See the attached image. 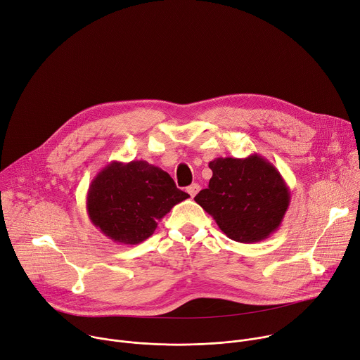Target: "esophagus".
Listing matches in <instances>:
<instances>
[{
	"label": "esophagus",
	"mask_w": 360,
	"mask_h": 360,
	"mask_svg": "<svg viewBox=\"0 0 360 360\" xmlns=\"http://www.w3.org/2000/svg\"><path fill=\"white\" fill-rule=\"evenodd\" d=\"M198 190H200V186H198L197 183H194V184H191V186L187 187V193H188L191 197H194V195L198 193Z\"/></svg>",
	"instance_id": "obj_1"
}]
</instances>
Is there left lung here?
<instances>
[{
  "mask_svg": "<svg viewBox=\"0 0 360 360\" xmlns=\"http://www.w3.org/2000/svg\"><path fill=\"white\" fill-rule=\"evenodd\" d=\"M209 187L194 200L234 242L257 243L281 227L290 191L278 170L259 154L219 157L209 163Z\"/></svg>",
  "mask_w": 360,
  "mask_h": 360,
  "instance_id": "1",
  "label": "left lung"
}]
</instances>
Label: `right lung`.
<instances>
[{"mask_svg": "<svg viewBox=\"0 0 360 360\" xmlns=\"http://www.w3.org/2000/svg\"><path fill=\"white\" fill-rule=\"evenodd\" d=\"M190 195L169 173L144 160L111 162L91 181L87 213L100 231L120 245H139L157 223Z\"/></svg>", "mask_w": 360, "mask_h": 360, "instance_id": "obj_1", "label": "right lung"}]
</instances>
